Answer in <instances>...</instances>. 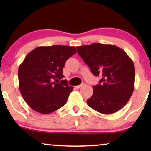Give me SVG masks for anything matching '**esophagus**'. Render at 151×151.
<instances>
[{
	"mask_svg": "<svg viewBox=\"0 0 151 151\" xmlns=\"http://www.w3.org/2000/svg\"><path fill=\"white\" fill-rule=\"evenodd\" d=\"M84 85H85V84H84V83H82V84H80V85H78V86H76V88H81V87H82V86H84Z\"/></svg>",
	"mask_w": 151,
	"mask_h": 151,
	"instance_id": "1",
	"label": "esophagus"
}]
</instances>
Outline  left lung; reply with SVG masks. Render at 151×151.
<instances>
[{"instance_id":"1","label":"left lung","mask_w":151,"mask_h":151,"mask_svg":"<svg viewBox=\"0 0 151 151\" xmlns=\"http://www.w3.org/2000/svg\"><path fill=\"white\" fill-rule=\"evenodd\" d=\"M100 83L93 86V93L86 102L103 114H112L127 104L135 84V67L127 53L113 45L93 43L76 47Z\"/></svg>"}]
</instances>
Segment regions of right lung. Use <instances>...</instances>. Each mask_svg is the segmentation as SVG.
<instances>
[{
  "mask_svg": "<svg viewBox=\"0 0 151 151\" xmlns=\"http://www.w3.org/2000/svg\"><path fill=\"white\" fill-rule=\"evenodd\" d=\"M77 52L75 47H38L27 55L18 69L19 89L31 108L49 114L66 104L73 86L63 75L66 61Z\"/></svg>",
  "mask_w": 151,
  "mask_h": 151,
  "instance_id": "1",
  "label": "right lung"
}]
</instances>
